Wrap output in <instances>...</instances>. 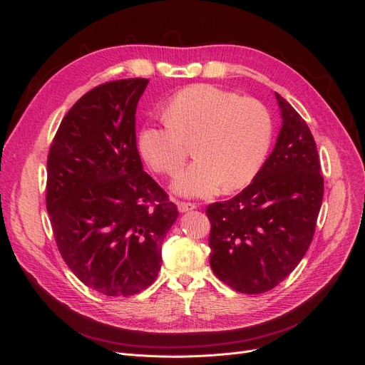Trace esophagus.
I'll list each match as a JSON object with an SVG mask.
<instances>
[{
    "instance_id": "obj_1",
    "label": "esophagus",
    "mask_w": 365,
    "mask_h": 365,
    "mask_svg": "<svg viewBox=\"0 0 365 365\" xmlns=\"http://www.w3.org/2000/svg\"><path fill=\"white\" fill-rule=\"evenodd\" d=\"M196 208V204L193 202H178V210L181 213H185V212H190V210H195Z\"/></svg>"
}]
</instances>
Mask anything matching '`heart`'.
<instances>
[{
	"label": "heart",
	"mask_w": 365,
	"mask_h": 365,
	"mask_svg": "<svg viewBox=\"0 0 365 365\" xmlns=\"http://www.w3.org/2000/svg\"><path fill=\"white\" fill-rule=\"evenodd\" d=\"M165 118L140 129L138 150L152 170L172 176L195 143L196 160L173 181L178 195L205 196L220 185L242 189L256 178L268 157L272 120L256 98H240L207 83L193 85L170 98Z\"/></svg>",
	"instance_id": "b5f03b06"
}]
</instances>
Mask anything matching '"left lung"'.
I'll return each mask as SVG.
<instances>
[{
    "instance_id": "8db88e82",
    "label": "left lung",
    "mask_w": 365,
    "mask_h": 365,
    "mask_svg": "<svg viewBox=\"0 0 365 365\" xmlns=\"http://www.w3.org/2000/svg\"><path fill=\"white\" fill-rule=\"evenodd\" d=\"M282 128L252 182L228 201L210 204V267L242 294L271 291L311 245L324 180L311 129L275 93Z\"/></svg>"
}]
</instances>
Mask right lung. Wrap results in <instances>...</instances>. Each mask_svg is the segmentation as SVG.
I'll return each instance as SVG.
<instances>
[{
    "mask_svg": "<svg viewBox=\"0 0 365 365\" xmlns=\"http://www.w3.org/2000/svg\"><path fill=\"white\" fill-rule=\"evenodd\" d=\"M148 79L106 82L77 101L47 160V212L59 252L88 288L141 292L161 268L178 208L143 170L135 113Z\"/></svg>",
    "mask_w": 365,
    "mask_h": 365,
    "instance_id": "1",
    "label": "right lung"
}]
</instances>
